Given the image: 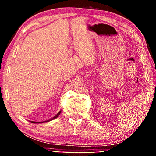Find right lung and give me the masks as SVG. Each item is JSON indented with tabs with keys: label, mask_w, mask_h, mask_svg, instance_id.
<instances>
[{
	"label": "right lung",
	"mask_w": 156,
	"mask_h": 156,
	"mask_svg": "<svg viewBox=\"0 0 156 156\" xmlns=\"http://www.w3.org/2000/svg\"><path fill=\"white\" fill-rule=\"evenodd\" d=\"M60 113H61V111H59V112L57 113V114L56 115V116H55L54 117H52V119H49V120H47V121H42V122H37V121H30L31 123H45V122H49V121H52V120H54V119H55L56 118H57V117L59 116V115L60 114Z\"/></svg>",
	"instance_id": "1"
}]
</instances>
